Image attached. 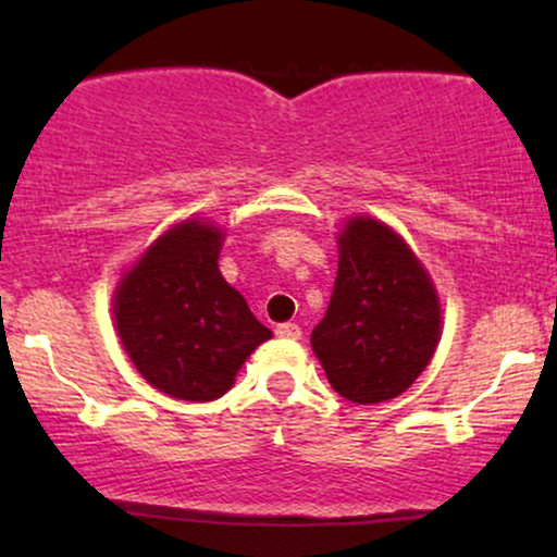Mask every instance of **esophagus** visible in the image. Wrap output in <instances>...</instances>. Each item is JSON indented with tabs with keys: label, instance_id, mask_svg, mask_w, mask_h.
Returning <instances> with one entry per match:
<instances>
[{
	"label": "esophagus",
	"instance_id": "obj_1",
	"mask_svg": "<svg viewBox=\"0 0 557 557\" xmlns=\"http://www.w3.org/2000/svg\"><path fill=\"white\" fill-rule=\"evenodd\" d=\"M277 335L285 337V341H298V337H300V327H298L296 322L277 324Z\"/></svg>",
	"mask_w": 557,
	"mask_h": 557
}]
</instances>
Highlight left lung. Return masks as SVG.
<instances>
[{
    "label": "left lung",
    "instance_id": "1",
    "mask_svg": "<svg viewBox=\"0 0 557 557\" xmlns=\"http://www.w3.org/2000/svg\"><path fill=\"white\" fill-rule=\"evenodd\" d=\"M337 243L335 287L311 348L335 393L372 406L411 387L430 363L440 341L437 293L411 248L382 222L356 216Z\"/></svg>",
    "mask_w": 557,
    "mask_h": 557
}]
</instances>
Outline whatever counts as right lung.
<instances>
[{
	"instance_id": "add662e5",
	"label": "right lung",
	"mask_w": 557,
	"mask_h": 557,
	"mask_svg": "<svg viewBox=\"0 0 557 557\" xmlns=\"http://www.w3.org/2000/svg\"><path fill=\"white\" fill-rule=\"evenodd\" d=\"M222 233L188 220L168 230L125 274L114 322L144 380L181 400H214L272 332L220 274Z\"/></svg>"
}]
</instances>
